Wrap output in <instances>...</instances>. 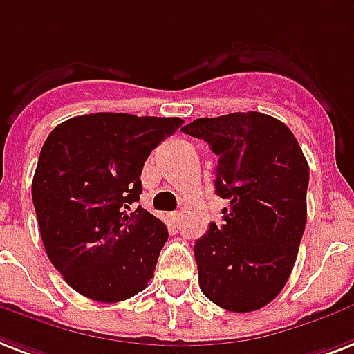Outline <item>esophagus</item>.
<instances>
[{
    "label": "esophagus",
    "mask_w": 354,
    "mask_h": 354,
    "mask_svg": "<svg viewBox=\"0 0 354 354\" xmlns=\"http://www.w3.org/2000/svg\"><path fill=\"white\" fill-rule=\"evenodd\" d=\"M169 219L172 221V225H174V226H178V221H180V213H178V212H172V213H169Z\"/></svg>",
    "instance_id": "34e87169"
}]
</instances>
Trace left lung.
I'll return each instance as SVG.
<instances>
[{"mask_svg": "<svg viewBox=\"0 0 354 354\" xmlns=\"http://www.w3.org/2000/svg\"><path fill=\"white\" fill-rule=\"evenodd\" d=\"M183 133L219 158L215 193L223 225L195 243L202 293L228 312H254L279 295L306 226L308 163L284 122L263 113L196 118Z\"/></svg>", "mask_w": 354, "mask_h": 354, "instance_id": "left-lung-1", "label": "left lung"}]
</instances>
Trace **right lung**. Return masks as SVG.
I'll return each mask as SVG.
<instances>
[{
	"mask_svg": "<svg viewBox=\"0 0 354 354\" xmlns=\"http://www.w3.org/2000/svg\"><path fill=\"white\" fill-rule=\"evenodd\" d=\"M182 118L93 113L53 128L40 150L33 204L46 254L98 303L137 295L153 277L167 226L137 206L145 161Z\"/></svg>",
	"mask_w": 354,
	"mask_h": 354,
	"instance_id": "right-lung-1",
	"label": "right lung"
}]
</instances>
